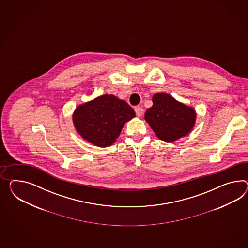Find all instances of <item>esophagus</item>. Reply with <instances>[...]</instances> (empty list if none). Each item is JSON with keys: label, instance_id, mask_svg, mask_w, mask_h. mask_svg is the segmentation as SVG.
<instances>
[{"label": "esophagus", "instance_id": "34e87169", "mask_svg": "<svg viewBox=\"0 0 248 248\" xmlns=\"http://www.w3.org/2000/svg\"><path fill=\"white\" fill-rule=\"evenodd\" d=\"M135 112H136V114L138 117H140V116H142V114L144 113V109L140 107V106H137V107H135Z\"/></svg>", "mask_w": 248, "mask_h": 248}]
</instances>
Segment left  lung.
Instances as JSON below:
<instances>
[{
    "mask_svg": "<svg viewBox=\"0 0 248 248\" xmlns=\"http://www.w3.org/2000/svg\"><path fill=\"white\" fill-rule=\"evenodd\" d=\"M145 120L160 140L174 142L191 131L196 113L169 94L156 93L153 97L152 107L146 109Z\"/></svg>",
    "mask_w": 248,
    "mask_h": 248,
    "instance_id": "8db88e82",
    "label": "left lung"
}]
</instances>
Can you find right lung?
Returning <instances> with one entry per match:
<instances>
[{"label": "right lung", "instance_id": "right-lung-1", "mask_svg": "<svg viewBox=\"0 0 248 248\" xmlns=\"http://www.w3.org/2000/svg\"><path fill=\"white\" fill-rule=\"evenodd\" d=\"M134 117L135 111L127 102L105 94L78 106L73 121L84 140L105 147L114 143L125 123Z\"/></svg>", "mask_w": 248, "mask_h": 248}]
</instances>
